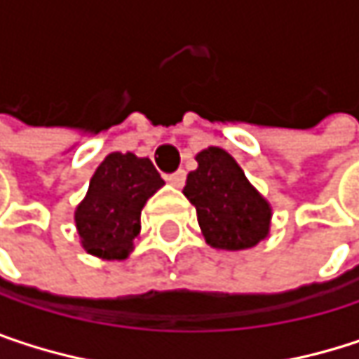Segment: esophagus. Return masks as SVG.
I'll use <instances>...</instances> for the list:
<instances>
[{
  "label": "esophagus",
  "mask_w": 359,
  "mask_h": 359,
  "mask_svg": "<svg viewBox=\"0 0 359 359\" xmlns=\"http://www.w3.org/2000/svg\"><path fill=\"white\" fill-rule=\"evenodd\" d=\"M166 180H168L170 184H175V187H182V184H184V180H187V172H184V170H177V172L168 175Z\"/></svg>",
  "instance_id": "esophagus-1"
}]
</instances>
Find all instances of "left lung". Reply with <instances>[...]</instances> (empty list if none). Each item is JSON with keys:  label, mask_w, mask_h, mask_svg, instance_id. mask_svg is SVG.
Segmentation results:
<instances>
[{"label": "left lung", "mask_w": 359, "mask_h": 359, "mask_svg": "<svg viewBox=\"0 0 359 359\" xmlns=\"http://www.w3.org/2000/svg\"><path fill=\"white\" fill-rule=\"evenodd\" d=\"M182 193L197 210V222L212 248L229 251L257 245L270 226V205L220 147L197 154Z\"/></svg>", "instance_id": "obj_1"}]
</instances>
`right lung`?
Instances as JSON below:
<instances>
[{
  "instance_id": "obj_1",
  "label": "right lung",
  "mask_w": 359,
  "mask_h": 359,
  "mask_svg": "<svg viewBox=\"0 0 359 359\" xmlns=\"http://www.w3.org/2000/svg\"><path fill=\"white\" fill-rule=\"evenodd\" d=\"M162 184L151 160L135 154H109L74 212L83 248L104 259H124L139 235L145 201Z\"/></svg>"
}]
</instances>
